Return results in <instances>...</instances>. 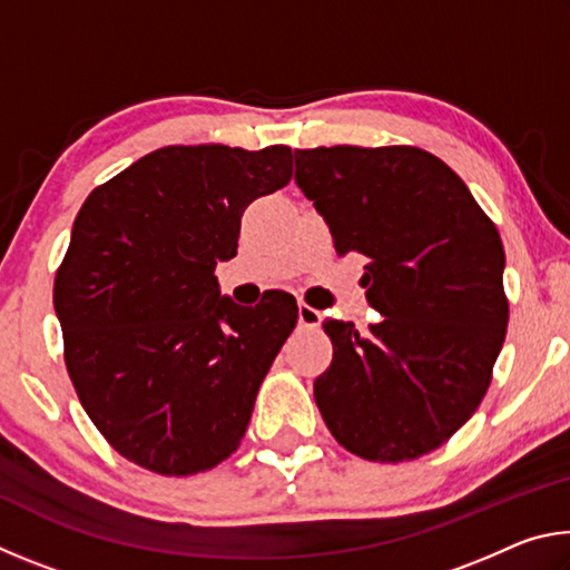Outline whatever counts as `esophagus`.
Returning <instances> with one entry per match:
<instances>
[{
    "instance_id": "esophagus-1",
    "label": "esophagus",
    "mask_w": 570,
    "mask_h": 570,
    "mask_svg": "<svg viewBox=\"0 0 570 570\" xmlns=\"http://www.w3.org/2000/svg\"><path fill=\"white\" fill-rule=\"evenodd\" d=\"M298 324L302 326H308V330H314V326L322 324V312L320 308L308 306V304H298Z\"/></svg>"
}]
</instances>
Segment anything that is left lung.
I'll use <instances>...</instances> for the list:
<instances>
[{"label": "left lung", "mask_w": 570, "mask_h": 570, "mask_svg": "<svg viewBox=\"0 0 570 570\" xmlns=\"http://www.w3.org/2000/svg\"><path fill=\"white\" fill-rule=\"evenodd\" d=\"M296 183L336 254H362L360 332L326 320L334 356L314 400L340 445L372 462L414 460L455 435L505 342V250L455 170L412 146L294 150Z\"/></svg>", "instance_id": "obj_1"}]
</instances>
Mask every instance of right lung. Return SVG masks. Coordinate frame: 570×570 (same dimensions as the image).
I'll return each instance as SVG.
<instances>
[{
    "instance_id": "add662e5",
    "label": "right lung",
    "mask_w": 570,
    "mask_h": 570,
    "mask_svg": "<svg viewBox=\"0 0 570 570\" xmlns=\"http://www.w3.org/2000/svg\"><path fill=\"white\" fill-rule=\"evenodd\" d=\"M288 180L286 146H168L82 204L55 312L77 397L125 460L180 478L240 445L298 308L286 292L238 306L214 272L250 200Z\"/></svg>"
}]
</instances>
